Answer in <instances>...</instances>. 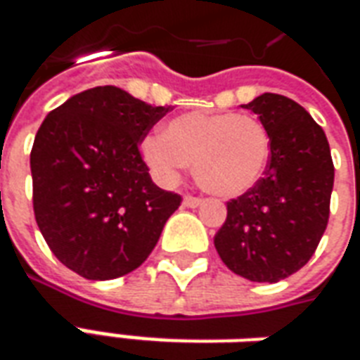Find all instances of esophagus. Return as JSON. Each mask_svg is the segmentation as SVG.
Masks as SVG:
<instances>
[{
	"mask_svg": "<svg viewBox=\"0 0 360 360\" xmlns=\"http://www.w3.org/2000/svg\"><path fill=\"white\" fill-rule=\"evenodd\" d=\"M183 204L187 206V208H198L200 204H202V198H198V196H191L187 195L183 198Z\"/></svg>",
	"mask_w": 360,
	"mask_h": 360,
	"instance_id": "34e87169",
	"label": "esophagus"
}]
</instances>
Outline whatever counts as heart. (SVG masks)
<instances>
[{
  "label": "heart",
  "mask_w": 360,
  "mask_h": 360,
  "mask_svg": "<svg viewBox=\"0 0 360 360\" xmlns=\"http://www.w3.org/2000/svg\"><path fill=\"white\" fill-rule=\"evenodd\" d=\"M141 154L164 183L177 181L188 164L212 195L239 196L262 179L270 160V134L257 117L235 111H188L172 119L165 133L150 134Z\"/></svg>",
  "instance_id": "1"
}]
</instances>
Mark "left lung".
I'll use <instances>...</instances> for the list:
<instances>
[{
  "label": "left lung",
  "mask_w": 360,
  "mask_h": 360,
  "mask_svg": "<svg viewBox=\"0 0 360 360\" xmlns=\"http://www.w3.org/2000/svg\"><path fill=\"white\" fill-rule=\"evenodd\" d=\"M270 134L264 177L227 202L214 237L224 264L237 276L276 283L314 255L330 218L333 162L322 127L291 98L258 96L243 105Z\"/></svg>",
  "instance_id": "8db88e82"
}]
</instances>
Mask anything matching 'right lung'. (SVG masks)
<instances>
[{"mask_svg": "<svg viewBox=\"0 0 360 360\" xmlns=\"http://www.w3.org/2000/svg\"><path fill=\"white\" fill-rule=\"evenodd\" d=\"M169 105L117 86L71 96L48 113L30 152L36 224L61 264L113 279L148 258L181 196L150 177L139 142Z\"/></svg>", "mask_w": 360, "mask_h": 360, "instance_id": "1", "label": "right lung"}]
</instances>
